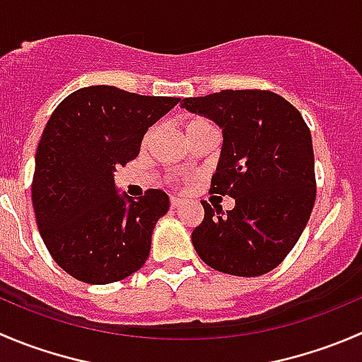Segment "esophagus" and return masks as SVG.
<instances>
[{
    "mask_svg": "<svg viewBox=\"0 0 362 362\" xmlns=\"http://www.w3.org/2000/svg\"><path fill=\"white\" fill-rule=\"evenodd\" d=\"M170 205H171V209H178V206H180V205H182L180 198H171Z\"/></svg>",
    "mask_w": 362,
    "mask_h": 362,
    "instance_id": "34e87169",
    "label": "esophagus"
}]
</instances>
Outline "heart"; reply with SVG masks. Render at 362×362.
<instances>
[{"label":"heart","mask_w":362,"mask_h":362,"mask_svg":"<svg viewBox=\"0 0 362 362\" xmlns=\"http://www.w3.org/2000/svg\"><path fill=\"white\" fill-rule=\"evenodd\" d=\"M212 129H214V125L210 124L209 120H205V118H199V117L189 118V120L185 122V125H184L185 136H187L189 141H191V139H194L196 136L203 134V132L212 131ZM152 134H153V129H150V131L146 132V136H145V143L150 141V138H152Z\"/></svg>","instance_id":"1"}]
</instances>
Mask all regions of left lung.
I'll return each mask as SVG.
<instances>
[{
  "label": "left lung",
  "mask_w": 362,
  "mask_h": 362,
  "mask_svg": "<svg viewBox=\"0 0 362 362\" xmlns=\"http://www.w3.org/2000/svg\"><path fill=\"white\" fill-rule=\"evenodd\" d=\"M182 107L223 127L210 192L235 199L226 214L202 202L196 252L224 274H267L297 244L317 198L310 127L297 107L269 90H221L187 97Z\"/></svg>",
  "instance_id": "1"
}]
</instances>
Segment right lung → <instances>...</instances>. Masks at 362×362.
Here are the masks:
<instances>
[{
  "label": "right lung",
  "instance_id": "1",
  "mask_svg": "<svg viewBox=\"0 0 362 362\" xmlns=\"http://www.w3.org/2000/svg\"><path fill=\"white\" fill-rule=\"evenodd\" d=\"M178 103L100 84L76 90L52 111L37 146L31 202L42 240L66 274L107 285L146 262L170 198L160 189L120 196L113 171L138 157L148 127Z\"/></svg>",
  "mask_w": 362,
  "mask_h": 362
}]
</instances>
